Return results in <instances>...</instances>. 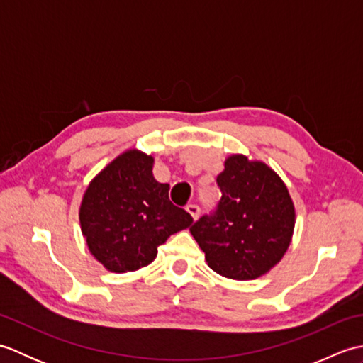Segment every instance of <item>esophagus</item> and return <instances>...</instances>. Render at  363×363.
Returning <instances> with one entry per match:
<instances>
[{"label": "esophagus", "instance_id": "esophagus-1", "mask_svg": "<svg viewBox=\"0 0 363 363\" xmlns=\"http://www.w3.org/2000/svg\"><path fill=\"white\" fill-rule=\"evenodd\" d=\"M187 212L191 215V218H194L195 221L198 220V217H199V207L196 204H189L187 206Z\"/></svg>", "mask_w": 363, "mask_h": 363}]
</instances>
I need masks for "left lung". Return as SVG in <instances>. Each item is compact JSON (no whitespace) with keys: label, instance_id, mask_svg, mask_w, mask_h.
I'll use <instances>...</instances> for the list:
<instances>
[{"label":"left lung","instance_id":"1","mask_svg":"<svg viewBox=\"0 0 363 363\" xmlns=\"http://www.w3.org/2000/svg\"><path fill=\"white\" fill-rule=\"evenodd\" d=\"M221 199L190 233L215 273L251 281L268 273L287 252L295 206L281 176L265 162L230 154L217 176Z\"/></svg>","mask_w":363,"mask_h":363}]
</instances>
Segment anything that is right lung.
Wrapping results in <instances>:
<instances>
[{
	"label": "right lung",
	"instance_id": "right-lung-1",
	"mask_svg": "<svg viewBox=\"0 0 363 363\" xmlns=\"http://www.w3.org/2000/svg\"><path fill=\"white\" fill-rule=\"evenodd\" d=\"M154 157L128 150L107 164L84 191L79 223L91 256L112 273L150 265L167 238L194 218L168 198L152 176Z\"/></svg>",
	"mask_w": 363,
	"mask_h": 363
}]
</instances>
